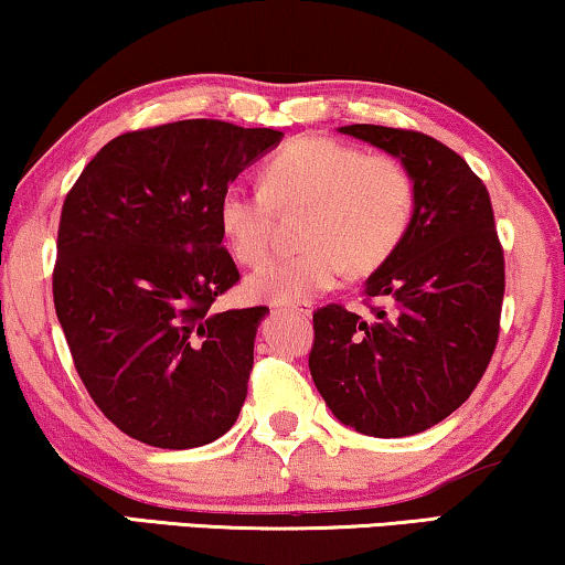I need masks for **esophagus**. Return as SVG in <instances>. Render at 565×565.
<instances>
[{"label": "esophagus", "instance_id": "34e87169", "mask_svg": "<svg viewBox=\"0 0 565 565\" xmlns=\"http://www.w3.org/2000/svg\"><path fill=\"white\" fill-rule=\"evenodd\" d=\"M277 308H282V311H296L300 316H311L313 311L311 300H290V303H280Z\"/></svg>", "mask_w": 565, "mask_h": 565}]
</instances>
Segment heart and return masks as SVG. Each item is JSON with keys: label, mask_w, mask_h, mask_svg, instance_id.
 Segmentation results:
<instances>
[{"label": "heart", "mask_w": 565, "mask_h": 565, "mask_svg": "<svg viewBox=\"0 0 565 565\" xmlns=\"http://www.w3.org/2000/svg\"><path fill=\"white\" fill-rule=\"evenodd\" d=\"M306 211L300 249L257 269L252 296L288 303L342 280L347 269L373 273L398 249L416 211V184L404 161L329 136H300L262 167V188L228 184L218 226L242 265L257 267L277 238V213Z\"/></svg>", "instance_id": "obj_1"}]
</instances>
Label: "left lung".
<instances>
[{
	"label": "left lung",
	"instance_id": "1",
	"mask_svg": "<svg viewBox=\"0 0 565 565\" xmlns=\"http://www.w3.org/2000/svg\"><path fill=\"white\" fill-rule=\"evenodd\" d=\"M401 159L416 184L412 228L367 277L375 319L323 306L308 367L331 414L370 437L435 427L468 401L497 350L504 252L486 184L419 130L339 128Z\"/></svg>",
	"mask_w": 565,
	"mask_h": 565
}]
</instances>
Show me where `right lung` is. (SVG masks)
Returning <instances> with one entry per match:
<instances>
[{
    "instance_id": "1",
    "label": "right lung",
    "mask_w": 565,
    "mask_h": 565,
    "mask_svg": "<svg viewBox=\"0 0 565 565\" xmlns=\"http://www.w3.org/2000/svg\"><path fill=\"white\" fill-rule=\"evenodd\" d=\"M280 138L203 118L130 130L68 190L53 306L84 388L138 443L207 445L242 412L267 308H213L238 282L218 200Z\"/></svg>"
}]
</instances>
